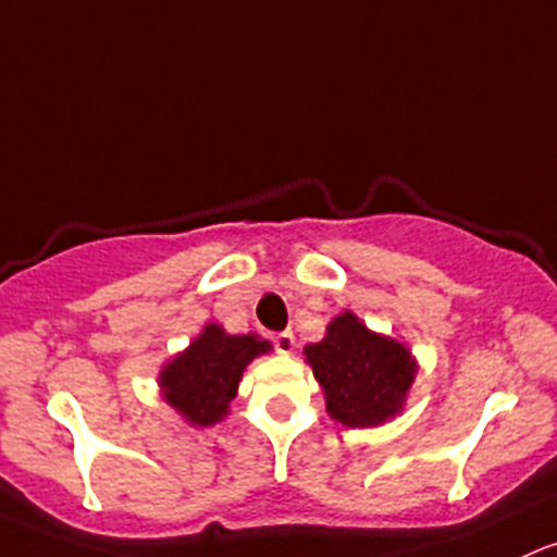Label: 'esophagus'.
<instances>
[{"instance_id": "esophagus-1", "label": "esophagus", "mask_w": 557, "mask_h": 557, "mask_svg": "<svg viewBox=\"0 0 557 557\" xmlns=\"http://www.w3.org/2000/svg\"><path fill=\"white\" fill-rule=\"evenodd\" d=\"M274 346H277L280 354H293V348H296V338H293L290 330H285V333H277V338H274Z\"/></svg>"}]
</instances>
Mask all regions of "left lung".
I'll return each mask as SVG.
<instances>
[{"mask_svg":"<svg viewBox=\"0 0 557 557\" xmlns=\"http://www.w3.org/2000/svg\"><path fill=\"white\" fill-rule=\"evenodd\" d=\"M304 357L325 394L327 414L346 428L386 425L405 412L420 370L399 338L370 330L351 309L333 317L325 338L304 346Z\"/></svg>","mask_w":557,"mask_h":557,"instance_id":"1","label":"left lung"}]
</instances>
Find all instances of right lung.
Listing matches in <instances>:
<instances>
[{"mask_svg": "<svg viewBox=\"0 0 557 557\" xmlns=\"http://www.w3.org/2000/svg\"><path fill=\"white\" fill-rule=\"evenodd\" d=\"M269 351L272 344L261 335H232L216 322H206L185 351L174 354L158 372L161 399L193 428L222 423L237 396L243 372L256 357Z\"/></svg>", "mask_w": 557, "mask_h": 557, "instance_id": "obj_1", "label": "right lung"}]
</instances>
